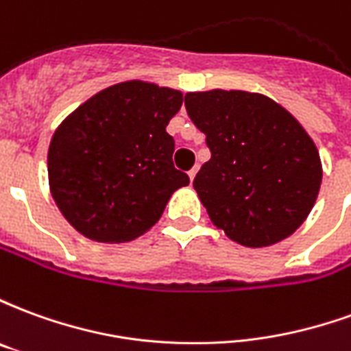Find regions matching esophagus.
I'll use <instances>...</instances> for the list:
<instances>
[{
    "label": "esophagus",
    "instance_id": "34e87169",
    "mask_svg": "<svg viewBox=\"0 0 351 351\" xmlns=\"http://www.w3.org/2000/svg\"><path fill=\"white\" fill-rule=\"evenodd\" d=\"M199 171V165H193V167L190 169V173H188V176H190V180H193L195 178V175H197Z\"/></svg>",
    "mask_w": 351,
    "mask_h": 351
}]
</instances>
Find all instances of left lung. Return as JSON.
I'll use <instances>...</instances> for the list:
<instances>
[{"mask_svg":"<svg viewBox=\"0 0 351 351\" xmlns=\"http://www.w3.org/2000/svg\"><path fill=\"white\" fill-rule=\"evenodd\" d=\"M191 122L206 135L210 160L193 180L218 229L263 248L301 228L322 186V160L299 120L263 93H186Z\"/></svg>","mask_w":351,"mask_h":351,"instance_id":"obj_1","label":"left lung"}]
</instances>
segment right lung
Here are the masks:
<instances>
[{
    "label": "right lung",
    "instance_id": "add662e5",
    "mask_svg": "<svg viewBox=\"0 0 351 351\" xmlns=\"http://www.w3.org/2000/svg\"><path fill=\"white\" fill-rule=\"evenodd\" d=\"M180 90L125 80L73 110L49 146V188L73 228L90 241L137 239L160 220L171 195L190 178L173 165L169 120Z\"/></svg>",
    "mask_w": 351,
    "mask_h": 351
}]
</instances>
